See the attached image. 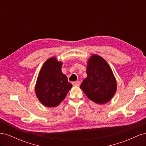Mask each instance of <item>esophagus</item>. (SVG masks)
Returning a JSON list of instances; mask_svg holds the SVG:
<instances>
[{
    "label": "esophagus",
    "instance_id": "obj_1",
    "mask_svg": "<svg viewBox=\"0 0 146 146\" xmlns=\"http://www.w3.org/2000/svg\"><path fill=\"white\" fill-rule=\"evenodd\" d=\"M80 82L77 81V82H73V83H72V85H73L74 86H79V85H80Z\"/></svg>",
    "mask_w": 146,
    "mask_h": 146
}]
</instances>
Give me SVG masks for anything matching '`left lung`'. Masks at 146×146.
I'll use <instances>...</instances> for the list:
<instances>
[{
	"label": "left lung",
	"mask_w": 146,
	"mask_h": 146,
	"mask_svg": "<svg viewBox=\"0 0 146 146\" xmlns=\"http://www.w3.org/2000/svg\"><path fill=\"white\" fill-rule=\"evenodd\" d=\"M86 74L80 85L84 93L96 104L108 102L116 93L117 83L108 63L102 56L92 55L87 61Z\"/></svg>",
	"instance_id": "8db88e82"
}]
</instances>
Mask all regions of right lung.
Here are the masks:
<instances>
[{"label":"right lung","mask_w":146,"mask_h":146,"mask_svg":"<svg viewBox=\"0 0 146 146\" xmlns=\"http://www.w3.org/2000/svg\"><path fill=\"white\" fill-rule=\"evenodd\" d=\"M62 65L63 63L56 57H51L46 61L39 71L35 91L37 98L45 107L58 106L72 87L61 72Z\"/></svg>","instance_id":"right-lung-1"}]
</instances>
